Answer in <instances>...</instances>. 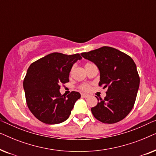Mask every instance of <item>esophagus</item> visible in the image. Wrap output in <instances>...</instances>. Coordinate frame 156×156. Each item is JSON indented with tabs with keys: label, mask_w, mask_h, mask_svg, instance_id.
<instances>
[{
	"label": "esophagus",
	"mask_w": 156,
	"mask_h": 156,
	"mask_svg": "<svg viewBox=\"0 0 156 156\" xmlns=\"http://www.w3.org/2000/svg\"><path fill=\"white\" fill-rule=\"evenodd\" d=\"M82 98H87V97H89V95L86 94H82Z\"/></svg>",
	"instance_id": "34e87169"
}]
</instances>
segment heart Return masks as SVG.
I'll use <instances>...</instances> for the list:
<instances>
[{
  "label": "heart",
  "instance_id": "1",
  "mask_svg": "<svg viewBox=\"0 0 156 156\" xmlns=\"http://www.w3.org/2000/svg\"><path fill=\"white\" fill-rule=\"evenodd\" d=\"M89 64H90V63H87V64H86V65H89ZM86 65H85V66H86ZM80 89H82V90L84 91H88L91 89V86H90V85H89V84H82V85H81V86H80Z\"/></svg>",
  "mask_w": 156,
  "mask_h": 156
}]
</instances>
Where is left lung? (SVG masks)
I'll list each match as a JSON object with an SVG mask.
<instances>
[{"label":"left lung","mask_w":156,"mask_h":156,"mask_svg":"<svg viewBox=\"0 0 156 156\" xmlns=\"http://www.w3.org/2000/svg\"><path fill=\"white\" fill-rule=\"evenodd\" d=\"M100 72V87H108L104 99L91 108L97 120L114 123L125 118L133 108L139 88L140 78L133 59L119 50L104 46L81 53Z\"/></svg>","instance_id":"left-lung-1"}]
</instances>
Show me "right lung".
I'll return each instance as SVG.
<instances>
[{
	"label": "right lung",
	"instance_id": "add662e5",
	"mask_svg": "<svg viewBox=\"0 0 156 156\" xmlns=\"http://www.w3.org/2000/svg\"><path fill=\"white\" fill-rule=\"evenodd\" d=\"M80 54L53 52L34 62L23 81L27 105L32 114L47 124H57L69 118L81 97L77 91L67 96L59 92L61 84L69 82V72Z\"/></svg>",
	"mask_w": 156,
	"mask_h": 156
}]
</instances>
